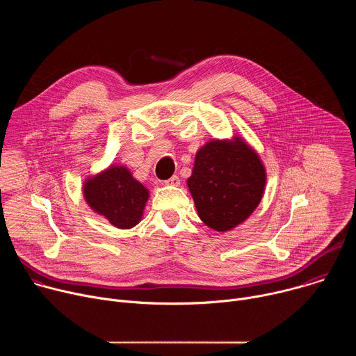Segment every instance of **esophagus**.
<instances>
[{"label":"esophagus","instance_id":"esophagus-1","mask_svg":"<svg viewBox=\"0 0 356 356\" xmlns=\"http://www.w3.org/2000/svg\"><path fill=\"white\" fill-rule=\"evenodd\" d=\"M168 186H179L180 184V179L179 176H172L169 180L165 181Z\"/></svg>","mask_w":356,"mask_h":356}]
</instances>
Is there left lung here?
<instances>
[{"label":"left lung","instance_id":"obj_1","mask_svg":"<svg viewBox=\"0 0 356 356\" xmlns=\"http://www.w3.org/2000/svg\"><path fill=\"white\" fill-rule=\"evenodd\" d=\"M265 166L243 139H213L198 149L187 179L198 217L224 232L243 222L262 200Z\"/></svg>","mask_w":356,"mask_h":356}]
</instances>
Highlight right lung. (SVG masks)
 Returning <instances> with one entry per match:
<instances>
[{"mask_svg":"<svg viewBox=\"0 0 356 356\" xmlns=\"http://www.w3.org/2000/svg\"><path fill=\"white\" fill-rule=\"evenodd\" d=\"M83 193L87 204L97 214L104 216L121 229H129L140 221L149 198L147 188L124 166H110L87 179Z\"/></svg>","mask_w":356,"mask_h":356,"instance_id":"1","label":"right lung"}]
</instances>
